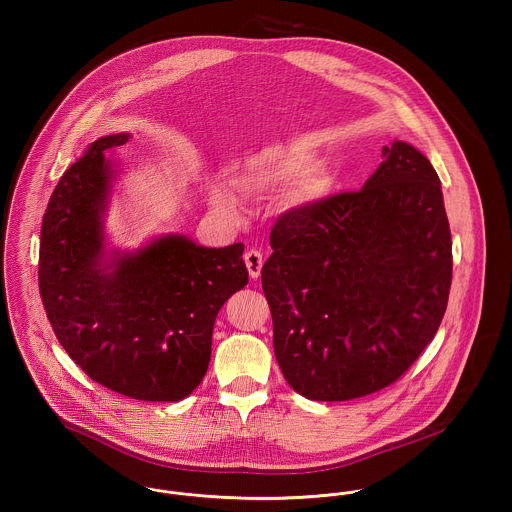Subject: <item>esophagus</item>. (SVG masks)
Returning a JSON list of instances; mask_svg holds the SVG:
<instances>
[{"mask_svg": "<svg viewBox=\"0 0 512 512\" xmlns=\"http://www.w3.org/2000/svg\"><path fill=\"white\" fill-rule=\"evenodd\" d=\"M244 262H246V268H248V274L250 278H258L260 272H262V266H264V256L258 248H250L244 252Z\"/></svg>", "mask_w": 512, "mask_h": 512, "instance_id": "34e87169", "label": "esophagus"}]
</instances>
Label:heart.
I'll return each instance as SVG.
<instances>
[{
    "instance_id": "obj_1",
    "label": "heart",
    "mask_w": 512,
    "mask_h": 512,
    "mask_svg": "<svg viewBox=\"0 0 512 512\" xmlns=\"http://www.w3.org/2000/svg\"><path fill=\"white\" fill-rule=\"evenodd\" d=\"M309 153L297 147H268L248 159L242 171L234 177V185L240 193L256 195L276 191L286 185L295 203H309L323 197L329 191V173L317 165L307 163ZM222 201V199H220ZM220 205H226L224 201Z\"/></svg>"
}]
</instances>
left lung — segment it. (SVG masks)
<instances>
[{
  "instance_id": "8db88e82",
  "label": "left lung",
  "mask_w": 512,
  "mask_h": 512,
  "mask_svg": "<svg viewBox=\"0 0 512 512\" xmlns=\"http://www.w3.org/2000/svg\"><path fill=\"white\" fill-rule=\"evenodd\" d=\"M262 290L284 378L343 402L396 382L436 337L451 286L438 173L416 147H382L359 191L303 203L270 232Z\"/></svg>"
}]
</instances>
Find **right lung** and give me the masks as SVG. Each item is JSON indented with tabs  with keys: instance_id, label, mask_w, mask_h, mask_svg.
<instances>
[{
	"instance_id": "1",
	"label": "right lung",
	"mask_w": 512,
	"mask_h": 512,
	"mask_svg": "<svg viewBox=\"0 0 512 512\" xmlns=\"http://www.w3.org/2000/svg\"><path fill=\"white\" fill-rule=\"evenodd\" d=\"M128 140H96L57 183L41 226L39 292L59 343L94 382L177 402L209 368L220 307L248 284L244 244L203 248L163 236L102 266L100 215L112 179L104 151Z\"/></svg>"
}]
</instances>
